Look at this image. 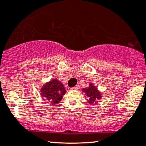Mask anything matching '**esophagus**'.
I'll use <instances>...</instances> for the list:
<instances>
[{
	"mask_svg": "<svg viewBox=\"0 0 146 146\" xmlns=\"http://www.w3.org/2000/svg\"><path fill=\"white\" fill-rule=\"evenodd\" d=\"M79 89V85H76V86L73 87V88H71L72 90H78Z\"/></svg>",
	"mask_w": 146,
	"mask_h": 146,
	"instance_id": "obj_1",
	"label": "esophagus"
}]
</instances>
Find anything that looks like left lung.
Returning <instances> with one entry per match:
<instances>
[{"instance_id":"obj_1","label":"left lung","mask_w":146,"mask_h":146,"mask_svg":"<svg viewBox=\"0 0 146 146\" xmlns=\"http://www.w3.org/2000/svg\"><path fill=\"white\" fill-rule=\"evenodd\" d=\"M82 91L85 93L87 103L90 105H97L102 98V93L92 83H89V86L83 88Z\"/></svg>"}]
</instances>
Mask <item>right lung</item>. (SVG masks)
Wrapping results in <instances>:
<instances>
[{"instance_id":"obj_1","label":"right lung","mask_w":146,"mask_h":146,"mask_svg":"<svg viewBox=\"0 0 146 146\" xmlns=\"http://www.w3.org/2000/svg\"><path fill=\"white\" fill-rule=\"evenodd\" d=\"M40 96L42 100L48 104L55 106L61 102L66 90L64 85L57 79H52L46 82L40 89Z\"/></svg>"}]
</instances>
